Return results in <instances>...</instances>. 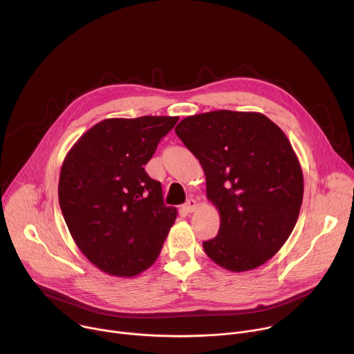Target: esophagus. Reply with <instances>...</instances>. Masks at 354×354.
<instances>
[{
	"mask_svg": "<svg viewBox=\"0 0 354 354\" xmlns=\"http://www.w3.org/2000/svg\"><path fill=\"white\" fill-rule=\"evenodd\" d=\"M196 209H197V201L194 198H189L186 203L182 206V210L185 213H193V212H196Z\"/></svg>",
	"mask_w": 354,
	"mask_h": 354,
	"instance_id": "esophagus-1",
	"label": "esophagus"
}]
</instances>
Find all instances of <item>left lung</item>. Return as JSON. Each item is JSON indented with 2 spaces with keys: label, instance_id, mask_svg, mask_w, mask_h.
<instances>
[{
  "label": "left lung",
  "instance_id": "left-lung-1",
  "mask_svg": "<svg viewBox=\"0 0 354 354\" xmlns=\"http://www.w3.org/2000/svg\"><path fill=\"white\" fill-rule=\"evenodd\" d=\"M178 137L206 175L220 230L206 255L230 272L273 258L297 223L304 178L284 131L258 112L213 111L182 119Z\"/></svg>",
  "mask_w": 354,
  "mask_h": 354
}]
</instances>
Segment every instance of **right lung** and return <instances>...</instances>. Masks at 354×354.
Masks as SVG:
<instances>
[{
	"mask_svg": "<svg viewBox=\"0 0 354 354\" xmlns=\"http://www.w3.org/2000/svg\"><path fill=\"white\" fill-rule=\"evenodd\" d=\"M178 116L113 118L86 130L67 153L59 201L70 234L99 270L134 277L158 258L178 210L167 207L144 165Z\"/></svg>",
	"mask_w": 354,
	"mask_h": 354,
	"instance_id": "obj_1",
	"label": "right lung"
}]
</instances>
